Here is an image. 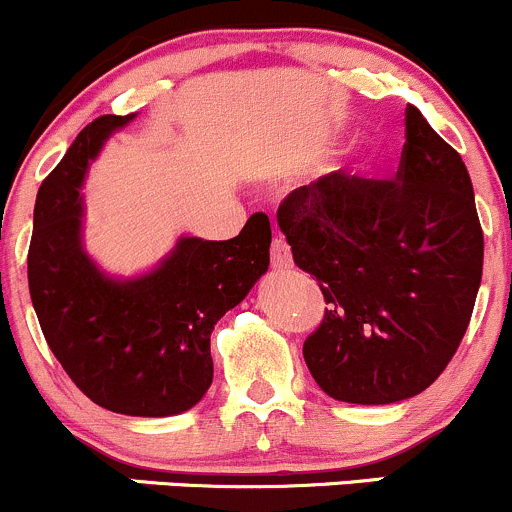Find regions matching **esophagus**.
<instances>
[{"label":"esophagus","instance_id":"esophagus-1","mask_svg":"<svg viewBox=\"0 0 512 512\" xmlns=\"http://www.w3.org/2000/svg\"><path fill=\"white\" fill-rule=\"evenodd\" d=\"M270 257H272L274 270H284V267L292 265V250H289L287 240H284L282 235H274V238H272Z\"/></svg>","mask_w":512,"mask_h":512}]
</instances>
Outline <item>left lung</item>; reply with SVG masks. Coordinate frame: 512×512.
<instances>
[{"label": "left lung", "mask_w": 512, "mask_h": 512, "mask_svg": "<svg viewBox=\"0 0 512 512\" xmlns=\"http://www.w3.org/2000/svg\"><path fill=\"white\" fill-rule=\"evenodd\" d=\"M277 223L328 304L304 341L321 390L353 405L427 390L454 358L481 287L483 230L461 154L407 105L390 181L331 171L294 188Z\"/></svg>", "instance_id": "8db88e82"}]
</instances>
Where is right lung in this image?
I'll return each mask as SVG.
<instances>
[{
  "label": "right lung",
  "instance_id": "right-lung-1",
  "mask_svg": "<svg viewBox=\"0 0 512 512\" xmlns=\"http://www.w3.org/2000/svg\"><path fill=\"white\" fill-rule=\"evenodd\" d=\"M132 115H102L43 179L29 245V292L48 348L95 405L132 417L191 410L213 383L211 331L270 267L265 213L230 240L181 238L157 270L110 277L80 242L88 161Z\"/></svg>",
  "mask_w": 512,
  "mask_h": 512
}]
</instances>
